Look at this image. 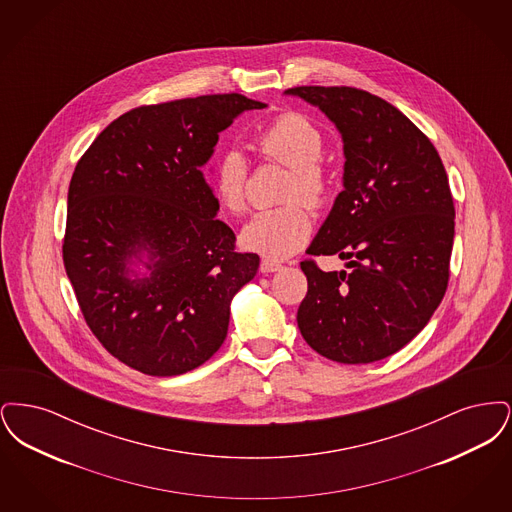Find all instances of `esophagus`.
<instances>
[{
    "label": "esophagus",
    "instance_id": "1",
    "mask_svg": "<svg viewBox=\"0 0 512 512\" xmlns=\"http://www.w3.org/2000/svg\"><path fill=\"white\" fill-rule=\"evenodd\" d=\"M261 272L263 274H268V272H276V270H280L282 268V265L280 263H276V261H270V259H263L261 261Z\"/></svg>",
    "mask_w": 512,
    "mask_h": 512
}]
</instances>
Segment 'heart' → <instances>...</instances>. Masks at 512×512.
Listing matches in <instances>:
<instances>
[{"label":"heart","instance_id":"obj_1","mask_svg":"<svg viewBox=\"0 0 512 512\" xmlns=\"http://www.w3.org/2000/svg\"><path fill=\"white\" fill-rule=\"evenodd\" d=\"M255 144L259 151L286 165L292 176L288 180L284 201L276 209L259 211L242 230V245L268 259H286L309 242L313 222L303 203L320 205L328 192V174L320 163L324 151V138L315 122L299 113H284L259 130ZM249 178V165L242 151L228 149L215 161L211 188L220 205L232 213H244L245 186Z\"/></svg>","mask_w":512,"mask_h":512}]
</instances>
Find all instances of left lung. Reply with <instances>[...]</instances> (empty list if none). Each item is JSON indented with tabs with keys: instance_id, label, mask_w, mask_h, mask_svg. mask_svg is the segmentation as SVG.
Masks as SVG:
<instances>
[{
	"instance_id": "obj_1",
	"label": "left lung",
	"mask_w": 512,
	"mask_h": 512,
	"mask_svg": "<svg viewBox=\"0 0 512 512\" xmlns=\"http://www.w3.org/2000/svg\"><path fill=\"white\" fill-rule=\"evenodd\" d=\"M336 124L343 190L309 245L347 270L301 263L309 290L297 326L322 357L366 365L405 347L428 324L449 282L455 207L434 144L386 99L349 86H297Z\"/></svg>"
}]
</instances>
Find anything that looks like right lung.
<instances>
[{
	"label": "right lung",
	"mask_w": 512,
	"mask_h": 512,
	"mask_svg": "<svg viewBox=\"0 0 512 512\" xmlns=\"http://www.w3.org/2000/svg\"><path fill=\"white\" fill-rule=\"evenodd\" d=\"M267 103L240 94L142 105L111 122L76 163L63 263L86 324L124 365L176 376L209 361L230 301L259 268L238 253L203 174L226 130ZM148 255L150 274L130 279Z\"/></svg>",
	"instance_id": "add662e5"
}]
</instances>
